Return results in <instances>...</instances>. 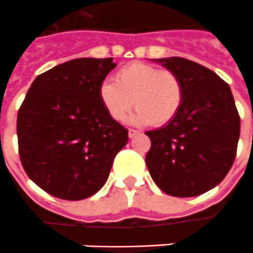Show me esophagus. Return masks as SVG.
Returning <instances> with one entry per match:
<instances>
[{"mask_svg": "<svg viewBox=\"0 0 253 253\" xmlns=\"http://www.w3.org/2000/svg\"><path fill=\"white\" fill-rule=\"evenodd\" d=\"M139 130H135V128H128V136H130V138H134V136L135 135H138V134H139Z\"/></svg>", "mask_w": 253, "mask_h": 253, "instance_id": "obj_1", "label": "esophagus"}]
</instances>
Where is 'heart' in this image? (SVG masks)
<instances>
[{"label": "heart", "instance_id": "b5f03b06", "mask_svg": "<svg viewBox=\"0 0 253 253\" xmlns=\"http://www.w3.org/2000/svg\"><path fill=\"white\" fill-rule=\"evenodd\" d=\"M184 96V83L178 75L142 61L122 67L115 80L106 79L99 85L100 102L114 121H125L135 106L132 122L139 125L170 123L181 110Z\"/></svg>", "mask_w": 253, "mask_h": 253}]
</instances>
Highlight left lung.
<instances>
[{"label": "left lung", "mask_w": 253, "mask_h": 253, "mask_svg": "<svg viewBox=\"0 0 253 253\" xmlns=\"http://www.w3.org/2000/svg\"><path fill=\"white\" fill-rule=\"evenodd\" d=\"M178 75L185 96L173 121L147 131L146 165L157 186L174 197H194L225 178L235 162L240 117L228 83L184 57L161 59Z\"/></svg>", "instance_id": "1"}]
</instances>
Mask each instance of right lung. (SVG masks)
Segmentation results:
<instances>
[{
	"label": "right lung",
	"mask_w": 253,
	"mask_h": 253,
	"mask_svg": "<svg viewBox=\"0 0 253 253\" xmlns=\"http://www.w3.org/2000/svg\"><path fill=\"white\" fill-rule=\"evenodd\" d=\"M112 57L75 59L37 76L17 114L18 154L28 177L50 196L79 201L106 184L128 130L99 98Z\"/></svg>",
	"instance_id": "obj_1"
}]
</instances>
